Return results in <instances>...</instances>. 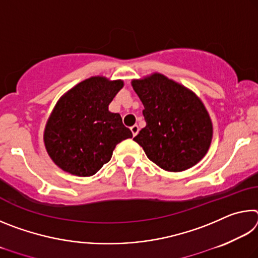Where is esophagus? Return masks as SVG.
I'll return each instance as SVG.
<instances>
[{
  "mask_svg": "<svg viewBox=\"0 0 258 258\" xmlns=\"http://www.w3.org/2000/svg\"><path fill=\"white\" fill-rule=\"evenodd\" d=\"M131 131H132V134H133V137H135V135H137V134L139 133L140 128H139V126H138V125H133L132 127H131Z\"/></svg>",
  "mask_w": 258,
  "mask_h": 258,
  "instance_id": "34e87169",
  "label": "esophagus"
}]
</instances>
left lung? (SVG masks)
Instances as JSON below:
<instances>
[{
  "label": "left lung",
  "mask_w": 258,
  "mask_h": 258,
  "mask_svg": "<svg viewBox=\"0 0 258 258\" xmlns=\"http://www.w3.org/2000/svg\"><path fill=\"white\" fill-rule=\"evenodd\" d=\"M145 109L146 127L133 140L148 158L168 172L192 167L207 154L213 124L197 95L161 74L133 80Z\"/></svg>",
  "instance_id": "left-lung-1"
}]
</instances>
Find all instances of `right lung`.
I'll return each instance as SVG.
<instances>
[{"instance_id": "right-lung-1", "label": "right lung", "mask_w": 258, "mask_h": 258, "mask_svg": "<svg viewBox=\"0 0 258 258\" xmlns=\"http://www.w3.org/2000/svg\"><path fill=\"white\" fill-rule=\"evenodd\" d=\"M123 86L120 80L90 77L56 102L45 126L44 143L51 159L64 172L94 175L110 160L115 147L133 137L119 113L108 110Z\"/></svg>"}]
</instances>
